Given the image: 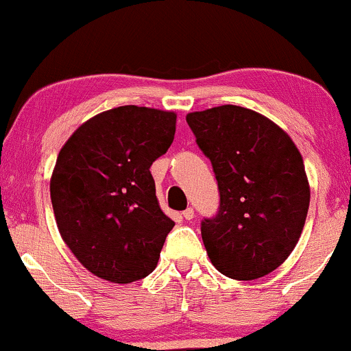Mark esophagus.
Returning a JSON list of instances; mask_svg holds the SVG:
<instances>
[{"label": "esophagus", "mask_w": 351, "mask_h": 351, "mask_svg": "<svg viewBox=\"0 0 351 351\" xmlns=\"http://www.w3.org/2000/svg\"><path fill=\"white\" fill-rule=\"evenodd\" d=\"M194 216H195V214H194V209H192V207H187V209L182 213V217H184V219H186V221L194 219Z\"/></svg>", "instance_id": "obj_1"}]
</instances>
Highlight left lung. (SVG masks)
<instances>
[{
	"label": "left lung",
	"instance_id": "8db88e82",
	"mask_svg": "<svg viewBox=\"0 0 351 351\" xmlns=\"http://www.w3.org/2000/svg\"><path fill=\"white\" fill-rule=\"evenodd\" d=\"M186 120L219 187V210L201 224L210 263L232 280L266 276L291 254L306 221L310 184L300 150L273 120L237 105Z\"/></svg>",
	"mask_w": 351,
	"mask_h": 351
}]
</instances>
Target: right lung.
<instances>
[{
    "instance_id": "1",
    "label": "right lung",
    "mask_w": 351,
    "mask_h": 351,
    "mask_svg": "<svg viewBox=\"0 0 351 351\" xmlns=\"http://www.w3.org/2000/svg\"><path fill=\"white\" fill-rule=\"evenodd\" d=\"M176 119L137 105L112 108L82 123L56 157V226L101 280L127 285L156 269L174 221L162 213L150 165L174 141Z\"/></svg>"
}]
</instances>
